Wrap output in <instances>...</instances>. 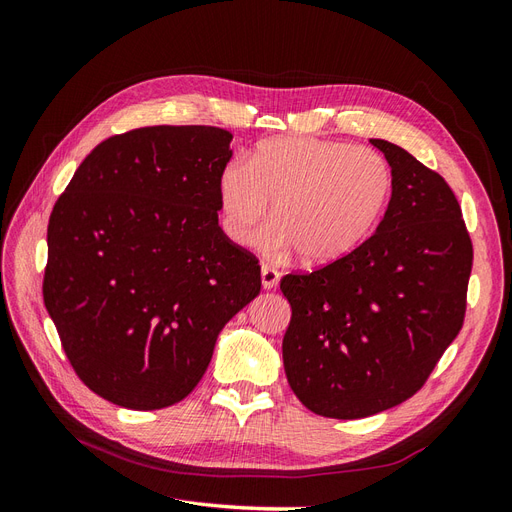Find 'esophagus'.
<instances>
[{
    "mask_svg": "<svg viewBox=\"0 0 512 512\" xmlns=\"http://www.w3.org/2000/svg\"><path fill=\"white\" fill-rule=\"evenodd\" d=\"M260 280H262V288L271 290V288L277 286V282H280V271L269 267V265H262L260 267Z\"/></svg>",
    "mask_w": 512,
    "mask_h": 512,
    "instance_id": "esophagus-1",
    "label": "esophagus"
}]
</instances>
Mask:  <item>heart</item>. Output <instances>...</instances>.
Wrapping results in <instances>:
<instances>
[{
    "label": "heart",
    "instance_id": "1",
    "mask_svg": "<svg viewBox=\"0 0 512 512\" xmlns=\"http://www.w3.org/2000/svg\"><path fill=\"white\" fill-rule=\"evenodd\" d=\"M393 192L391 166L378 151L312 136L271 138L250 162H230L218 179L222 228L252 245L269 218L275 252L299 250L307 265H331L376 228Z\"/></svg>",
    "mask_w": 512,
    "mask_h": 512
}]
</instances>
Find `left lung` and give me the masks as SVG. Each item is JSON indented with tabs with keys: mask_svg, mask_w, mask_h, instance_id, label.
Masks as SVG:
<instances>
[{
	"mask_svg": "<svg viewBox=\"0 0 512 512\" xmlns=\"http://www.w3.org/2000/svg\"><path fill=\"white\" fill-rule=\"evenodd\" d=\"M393 173L376 232L342 260L288 273L284 369L320 416L363 418L423 389L463 327L472 239L448 183L406 149L371 138Z\"/></svg>",
	"mask_w": 512,
	"mask_h": 512,
	"instance_id": "8db88e82",
	"label": "left lung"
}]
</instances>
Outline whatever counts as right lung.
Masks as SVG:
<instances>
[{
	"instance_id": "right-lung-1",
	"label": "right lung",
	"mask_w": 512,
	"mask_h": 512,
	"mask_svg": "<svg viewBox=\"0 0 512 512\" xmlns=\"http://www.w3.org/2000/svg\"><path fill=\"white\" fill-rule=\"evenodd\" d=\"M230 141L213 126L115 134L57 198L44 305L76 376L111 404L188 397L224 324L258 297V258L218 224Z\"/></svg>"
}]
</instances>
